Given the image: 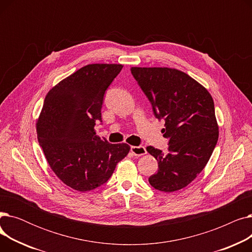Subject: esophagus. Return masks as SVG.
I'll use <instances>...</instances> for the list:
<instances>
[{"instance_id":"34e87169","label":"esophagus","mask_w":252,"mask_h":252,"mask_svg":"<svg viewBox=\"0 0 252 252\" xmlns=\"http://www.w3.org/2000/svg\"><path fill=\"white\" fill-rule=\"evenodd\" d=\"M130 152L133 153L135 156H142V155L147 153V151H146V149H145L144 146H131Z\"/></svg>"}]
</instances>
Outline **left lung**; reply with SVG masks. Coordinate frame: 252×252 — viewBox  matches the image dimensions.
<instances>
[{
    "label": "left lung",
    "instance_id": "left-lung-1",
    "mask_svg": "<svg viewBox=\"0 0 252 252\" xmlns=\"http://www.w3.org/2000/svg\"><path fill=\"white\" fill-rule=\"evenodd\" d=\"M130 72L150 101L155 117L164 119L163 137L169 140L167 154L146 148L158 161V171L149 183L162 192L183 189L201 173L218 143L213 97L178 69L131 67Z\"/></svg>",
    "mask_w": 252,
    "mask_h": 252
}]
</instances>
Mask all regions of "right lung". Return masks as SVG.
<instances>
[{
  "label": "right lung",
  "mask_w": 252,
  "mask_h": 252,
  "mask_svg": "<svg viewBox=\"0 0 252 252\" xmlns=\"http://www.w3.org/2000/svg\"><path fill=\"white\" fill-rule=\"evenodd\" d=\"M122 64H89L64 78L47 94L36 134L47 161L68 187L81 192L107 182L127 155L126 143L110 144L95 133L102 122L105 91Z\"/></svg>",
  "instance_id": "1"
}]
</instances>
